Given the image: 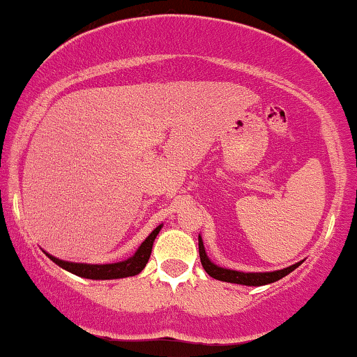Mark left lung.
I'll use <instances>...</instances> for the list:
<instances>
[{"instance_id": "8db88e82", "label": "left lung", "mask_w": 357, "mask_h": 357, "mask_svg": "<svg viewBox=\"0 0 357 357\" xmlns=\"http://www.w3.org/2000/svg\"><path fill=\"white\" fill-rule=\"evenodd\" d=\"M197 241H199V257H201V264H203L204 271L214 279H220V281H225V282H234V284H243V286L271 284V282H276L279 279L287 276L289 273H293L294 269L298 268V266H301L303 263V261H299V263L289 266V268L278 269V271H269V273L234 271V269H226V268H221V266L214 264L208 257V255H206L203 238H201V236H197Z\"/></svg>"}]
</instances>
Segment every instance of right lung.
<instances>
[{"label": "right lung", "mask_w": 357, "mask_h": 357, "mask_svg": "<svg viewBox=\"0 0 357 357\" xmlns=\"http://www.w3.org/2000/svg\"><path fill=\"white\" fill-rule=\"evenodd\" d=\"M162 225H160L156 229L153 231L148 238L141 243V246L136 249V252L128 259L119 261V263H111V264H86V263H73V261H63L58 257L51 256L46 252V256L50 257L53 263H56L59 268L66 269L76 276L86 278V279H121V278H130L136 276L144 269V266L148 264L149 256L153 251V243L156 239V236L160 234Z\"/></svg>", "instance_id": "obj_1"}]
</instances>
